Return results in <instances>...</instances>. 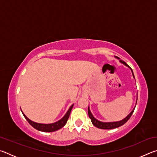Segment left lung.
I'll list each match as a JSON object with an SVG mask.
<instances>
[{
    "instance_id": "8db88e82",
    "label": "left lung",
    "mask_w": 157,
    "mask_h": 157,
    "mask_svg": "<svg viewBox=\"0 0 157 157\" xmlns=\"http://www.w3.org/2000/svg\"><path fill=\"white\" fill-rule=\"evenodd\" d=\"M115 57L116 58V59H119V61H120V62L121 63H123V64L124 66H126L127 67H128L130 68V70H131L132 73V75H133V78H134V73H133V71L132 69L129 67V66L127 64V63L123 62V61H122L120 58L118 57ZM136 102H137V99H136ZM135 107H136V105H135L134 108L133 109L132 111L130 112L128 115H127L125 118H123V120L121 121H116V122H102V121H98V119H96L95 118V117L93 116V114L91 113V110H90L89 109V107L88 108V113H89V116L90 119L91 120V122H92V124H94V126H95L96 127H98V128L99 129H114V128H117V127H121L122 125H123V124L126 123V122L129 120V119L130 118V117L132 116L133 112H134V111L135 109Z\"/></svg>"
}]
</instances>
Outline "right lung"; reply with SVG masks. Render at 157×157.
Segmentation results:
<instances>
[{
    "mask_svg": "<svg viewBox=\"0 0 157 157\" xmlns=\"http://www.w3.org/2000/svg\"><path fill=\"white\" fill-rule=\"evenodd\" d=\"M74 105H72L70 107V108L68 109V110L67 111V112L66 113L64 116H63V118L60 119L59 121H58L55 123H50V124H44V123H36V122H34L33 121H31L30 119H29L27 116H26L22 111V113L23 116L25 117V118L27 120V121L30 123V125L33 126L34 128H35L36 129L39 130V131L41 132H55L57 130L61 128L65 125L67 123V121L69 118V116H70L71 111L72 110L73 107Z\"/></svg>",
    "mask_w": 157,
    "mask_h": 157,
    "instance_id": "obj_1",
    "label": "right lung"
}]
</instances>
